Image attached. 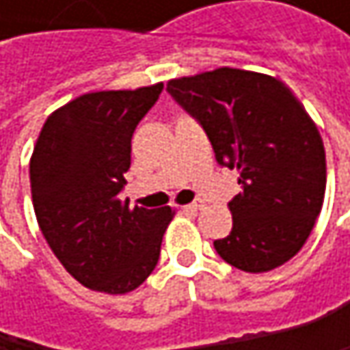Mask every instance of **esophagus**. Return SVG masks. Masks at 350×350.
<instances>
[{
    "label": "esophagus",
    "mask_w": 350,
    "mask_h": 350,
    "mask_svg": "<svg viewBox=\"0 0 350 350\" xmlns=\"http://www.w3.org/2000/svg\"><path fill=\"white\" fill-rule=\"evenodd\" d=\"M202 206H204V204H202L200 200H196V202H190V204H186V206H184V211H190V213H196V211H200Z\"/></svg>",
    "instance_id": "1"
}]
</instances>
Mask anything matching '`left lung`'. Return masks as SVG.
<instances>
[{
  "label": "left lung",
  "instance_id": "left-lung-1",
  "mask_svg": "<svg viewBox=\"0 0 350 350\" xmlns=\"http://www.w3.org/2000/svg\"><path fill=\"white\" fill-rule=\"evenodd\" d=\"M166 91L204 129L217 162L239 170L241 192L227 204L233 229L217 253L249 273L292 259L326 188L322 137L304 105L282 81L237 68L176 79Z\"/></svg>",
  "mask_w": 350,
  "mask_h": 350
}]
</instances>
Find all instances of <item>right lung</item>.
<instances>
[{
  "label": "right lung",
  "instance_id": "add662e5",
  "mask_svg": "<svg viewBox=\"0 0 350 350\" xmlns=\"http://www.w3.org/2000/svg\"><path fill=\"white\" fill-rule=\"evenodd\" d=\"M164 85L83 95L54 111L30 162L36 219L66 271L83 286L127 294L160 259L170 208L121 200L131 137Z\"/></svg>",
  "mask_w": 350,
  "mask_h": 350
}]
</instances>
